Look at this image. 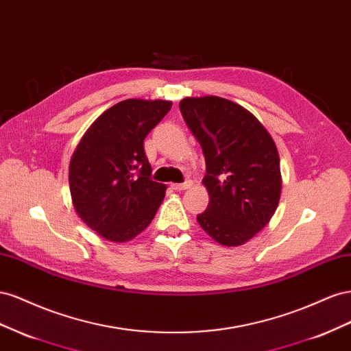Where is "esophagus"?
<instances>
[{"instance_id": "obj_1", "label": "esophagus", "mask_w": 351, "mask_h": 351, "mask_svg": "<svg viewBox=\"0 0 351 351\" xmlns=\"http://www.w3.org/2000/svg\"><path fill=\"white\" fill-rule=\"evenodd\" d=\"M172 186V189H175V191H184V189H188L189 186H191V182H184V184H172L170 185Z\"/></svg>"}]
</instances>
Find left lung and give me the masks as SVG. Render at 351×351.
I'll list each match as a JSON object with an SVG mask.
<instances>
[{
    "label": "left lung",
    "mask_w": 351,
    "mask_h": 351,
    "mask_svg": "<svg viewBox=\"0 0 351 351\" xmlns=\"http://www.w3.org/2000/svg\"><path fill=\"white\" fill-rule=\"evenodd\" d=\"M179 108L206 158L210 202L198 223L219 244L243 245L269 223L281 198L276 144L254 114L226 98L186 97Z\"/></svg>",
    "instance_id": "1"
}]
</instances>
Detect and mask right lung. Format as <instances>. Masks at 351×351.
Wrapping results in <instances>:
<instances>
[{
	"instance_id": "add662e5",
	"label": "right lung",
	"mask_w": 351,
	"mask_h": 351,
	"mask_svg": "<svg viewBox=\"0 0 351 351\" xmlns=\"http://www.w3.org/2000/svg\"><path fill=\"white\" fill-rule=\"evenodd\" d=\"M172 101L123 99L107 108L79 141L69 165L77 216L99 237L126 243L152 223L166 185L152 181L144 139Z\"/></svg>"
}]
</instances>
